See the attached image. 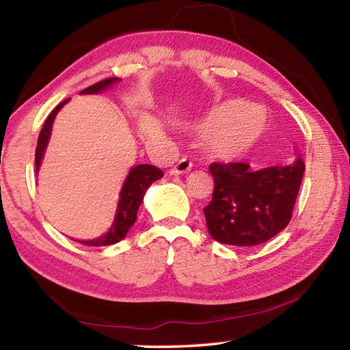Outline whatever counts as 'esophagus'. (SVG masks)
I'll list each match as a JSON object with an SVG mask.
<instances>
[{"mask_svg":"<svg viewBox=\"0 0 350 350\" xmlns=\"http://www.w3.org/2000/svg\"><path fill=\"white\" fill-rule=\"evenodd\" d=\"M191 170V162L188 161V159H180L179 162H177L173 168L170 170V174L171 176H179V174H185L188 171Z\"/></svg>","mask_w":350,"mask_h":350,"instance_id":"1","label":"esophagus"}]
</instances>
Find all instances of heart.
I'll use <instances>...</instances> for the list:
<instances>
[{"instance_id": "b5f03b06", "label": "heart", "mask_w": 350, "mask_h": 350, "mask_svg": "<svg viewBox=\"0 0 350 350\" xmlns=\"http://www.w3.org/2000/svg\"><path fill=\"white\" fill-rule=\"evenodd\" d=\"M269 128V114L262 106L245 100H227L200 123L213 154L233 161L253 148Z\"/></svg>"}]
</instances>
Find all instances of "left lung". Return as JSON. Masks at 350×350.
I'll return each mask as SVG.
<instances>
[{"instance_id":"8db88e82","label":"left lung","mask_w":350,"mask_h":350,"mask_svg":"<svg viewBox=\"0 0 350 350\" xmlns=\"http://www.w3.org/2000/svg\"><path fill=\"white\" fill-rule=\"evenodd\" d=\"M215 179L205 221L211 238L227 245L253 247L287 227L306 170L298 157L288 167L252 170L248 163H211Z\"/></svg>"}]
</instances>
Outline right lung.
Here are the masks:
<instances>
[{"mask_svg": "<svg viewBox=\"0 0 350 350\" xmlns=\"http://www.w3.org/2000/svg\"><path fill=\"white\" fill-rule=\"evenodd\" d=\"M117 81H118L117 77H111V79H105L102 81L96 83V85L86 88V90H83L80 94H98L105 90H108L109 86H112ZM68 100L69 98H66L64 102L55 106V109H52L51 114L46 118L43 128H41L40 135H38L37 150H35V171L40 170L41 161H43V154L46 151L47 142H49V137H51L52 123H54L57 112L63 108L64 103H68ZM162 176H163L162 170H159L157 167H152V165H135V167H133L131 171H129L125 183H123V188L120 191V199H118V205H117V213L109 232L105 233L103 236H100L97 239L79 241L80 244L91 245V247H103V245H112L116 244V242H120L128 234L129 228H131L135 222V219H137V211L142 200H144L145 191L150 188L152 182L159 180Z\"/></svg>", "mask_w": 350, "mask_h": 350, "instance_id": "add662e5", "label": "right lung"}]
</instances>
